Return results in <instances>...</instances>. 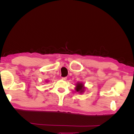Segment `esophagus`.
I'll list each match as a JSON object with an SVG mask.
<instances>
[{"mask_svg": "<svg viewBox=\"0 0 134 134\" xmlns=\"http://www.w3.org/2000/svg\"><path fill=\"white\" fill-rule=\"evenodd\" d=\"M62 79H63V80H66L67 78H66V77H63V78H62Z\"/></svg>", "mask_w": 134, "mask_h": 134, "instance_id": "1", "label": "esophagus"}]
</instances>
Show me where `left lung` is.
<instances>
[{"mask_svg": "<svg viewBox=\"0 0 134 134\" xmlns=\"http://www.w3.org/2000/svg\"><path fill=\"white\" fill-rule=\"evenodd\" d=\"M75 90L76 92L81 94V93L84 92L85 90H86V87H84V84L82 82H78L76 84Z\"/></svg>", "mask_w": 134, "mask_h": 134, "instance_id": "1", "label": "left lung"}]
</instances>
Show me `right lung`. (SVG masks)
Wrapping results in <instances>:
<instances>
[{"instance_id":"1","label":"right lung","mask_w":134,"mask_h":134,"mask_svg":"<svg viewBox=\"0 0 134 134\" xmlns=\"http://www.w3.org/2000/svg\"><path fill=\"white\" fill-rule=\"evenodd\" d=\"M46 82H48V81H46Z\"/></svg>"}]
</instances>
